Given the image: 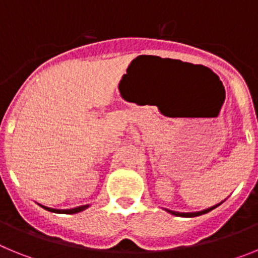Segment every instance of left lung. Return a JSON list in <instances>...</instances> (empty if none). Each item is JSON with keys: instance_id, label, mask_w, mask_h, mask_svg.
Masks as SVG:
<instances>
[{"instance_id": "left-lung-1", "label": "left lung", "mask_w": 258, "mask_h": 258, "mask_svg": "<svg viewBox=\"0 0 258 258\" xmlns=\"http://www.w3.org/2000/svg\"><path fill=\"white\" fill-rule=\"evenodd\" d=\"M222 202H223V200H222ZM222 202H221V203H222ZM221 203H218V204H216V206L209 207V208L203 209V211H199V212H175V211H170V209H166V208H164V209H165L168 213L173 214V216H177V217H197V216H202V214H206V213H208V212H211L212 209H214L216 207L220 206Z\"/></svg>"}]
</instances>
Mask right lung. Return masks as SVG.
<instances>
[{"mask_svg": "<svg viewBox=\"0 0 258 258\" xmlns=\"http://www.w3.org/2000/svg\"><path fill=\"white\" fill-rule=\"evenodd\" d=\"M41 206V204H40ZM46 211L52 212V213H61V214H75V213H79V212H83L85 211L86 208L90 207V204H86V206H80L76 207V208H71V209H54V208H49V207H45V206H41Z\"/></svg>", "mask_w": 258, "mask_h": 258, "instance_id": "right-lung-1", "label": "right lung"}]
</instances>
